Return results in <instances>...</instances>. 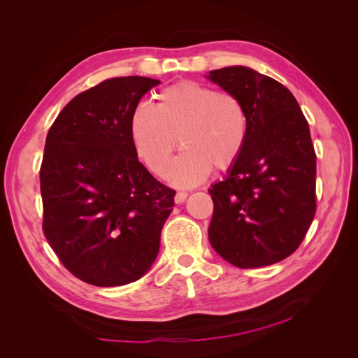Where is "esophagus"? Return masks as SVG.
Listing matches in <instances>:
<instances>
[{
	"label": "esophagus",
	"mask_w": 358,
	"mask_h": 358,
	"mask_svg": "<svg viewBox=\"0 0 358 358\" xmlns=\"http://www.w3.org/2000/svg\"><path fill=\"white\" fill-rule=\"evenodd\" d=\"M187 197H188V192H185V191H178L176 196H175V201H176L178 204H180V203H183V201L187 200Z\"/></svg>",
	"instance_id": "obj_1"
}]
</instances>
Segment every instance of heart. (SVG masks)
Instances as JSON below:
<instances>
[{
  "label": "heart",
  "mask_w": 358,
  "mask_h": 358,
  "mask_svg": "<svg viewBox=\"0 0 358 358\" xmlns=\"http://www.w3.org/2000/svg\"><path fill=\"white\" fill-rule=\"evenodd\" d=\"M157 99L155 106H137L129 127L136 155L149 171L164 175L179 142L183 150L167 171L176 187L197 185L212 167L222 171L239 159L249 129L239 96L183 80L167 86Z\"/></svg>",
  "instance_id": "b5f03b06"
}]
</instances>
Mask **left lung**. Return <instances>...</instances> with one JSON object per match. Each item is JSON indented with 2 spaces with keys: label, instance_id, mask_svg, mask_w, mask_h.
I'll use <instances>...</instances> for the list:
<instances>
[{
  "label": "left lung",
  "instance_id": "1",
  "mask_svg": "<svg viewBox=\"0 0 358 358\" xmlns=\"http://www.w3.org/2000/svg\"><path fill=\"white\" fill-rule=\"evenodd\" d=\"M208 78L243 101L249 129L242 154L212 185L209 242L241 268L282 262L300 243L317 210V155L297 100L282 83L234 66Z\"/></svg>",
  "mask_w": 358,
  "mask_h": 358
}]
</instances>
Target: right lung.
<instances>
[{
  "mask_svg": "<svg viewBox=\"0 0 358 358\" xmlns=\"http://www.w3.org/2000/svg\"><path fill=\"white\" fill-rule=\"evenodd\" d=\"M159 83L142 76L107 79L76 95L48 133L43 233L86 284L134 282L158 255L176 191L138 161L129 127L140 99Z\"/></svg>",
  "mask_w": 358,
  "mask_h": 358,
  "instance_id": "add662e5",
  "label": "right lung"
}]
</instances>
